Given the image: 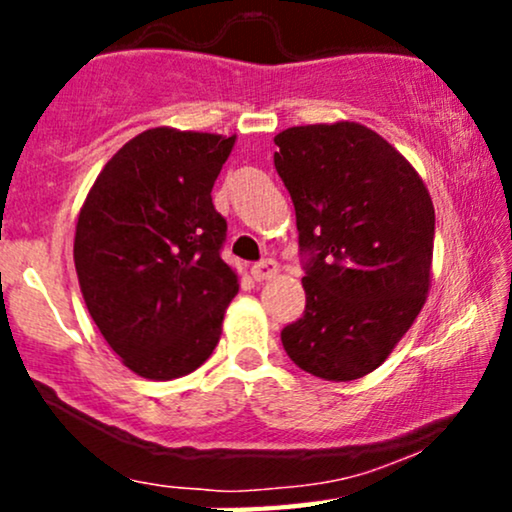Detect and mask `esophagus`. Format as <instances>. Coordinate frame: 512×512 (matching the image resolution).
<instances>
[{"label": "esophagus", "instance_id": "34e87169", "mask_svg": "<svg viewBox=\"0 0 512 512\" xmlns=\"http://www.w3.org/2000/svg\"><path fill=\"white\" fill-rule=\"evenodd\" d=\"M276 272H279V264H276L274 260H262V262L252 264V269H250L252 279H255V281H267V279H272V276H274Z\"/></svg>", "mask_w": 512, "mask_h": 512}]
</instances>
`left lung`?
<instances>
[{
	"mask_svg": "<svg viewBox=\"0 0 512 512\" xmlns=\"http://www.w3.org/2000/svg\"><path fill=\"white\" fill-rule=\"evenodd\" d=\"M274 144L305 255V313L281 330V344L315 378L358 380L426 303L431 195L407 158L358 122L289 127Z\"/></svg>",
	"mask_w": 512,
	"mask_h": 512,
	"instance_id": "1",
	"label": "left lung"
}]
</instances>
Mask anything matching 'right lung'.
I'll use <instances>...</instances> for the list:
<instances>
[{"instance_id": "right-lung-1", "label": "right lung", "mask_w": 512, "mask_h": 512, "mask_svg": "<svg viewBox=\"0 0 512 512\" xmlns=\"http://www.w3.org/2000/svg\"><path fill=\"white\" fill-rule=\"evenodd\" d=\"M236 137L154 127L105 163L79 211L74 264L93 322L132 373L173 380L221 339L238 274L211 187Z\"/></svg>"}]
</instances>
